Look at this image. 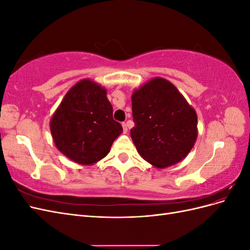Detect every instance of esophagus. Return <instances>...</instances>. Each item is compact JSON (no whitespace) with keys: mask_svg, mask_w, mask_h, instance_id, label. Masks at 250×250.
Returning <instances> with one entry per match:
<instances>
[{"mask_svg":"<svg viewBox=\"0 0 250 250\" xmlns=\"http://www.w3.org/2000/svg\"><path fill=\"white\" fill-rule=\"evenodd\" d=\"M122 126H123V131H124V133H126L127 132V124L124 122V123H122Z\"/></svg>","mask_w":250,"mask_h":250,"instance_id":"obj_1","label":"esophagus"}]
</instances>
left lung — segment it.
<instances>
[{"label": "left lung", "mask_w": 250, "mask_h": 250, "mask_svg": "<svg viewBox=\"0 0 250 250\" xmlns=\"http://www.w3.org/2000/svg\"><path fill=\"white\" fill-rule=\"evenodd\" d=\"M131 139L144 160L156 168L175 165L197 139V116L178 89L154 78L132 94Z\"/></svg>", "instance_id": "left-lung-1"}]
</instances>
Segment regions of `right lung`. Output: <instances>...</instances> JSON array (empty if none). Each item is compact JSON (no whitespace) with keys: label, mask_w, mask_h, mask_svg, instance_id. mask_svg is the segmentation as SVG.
<instances>
[{"label":"right lung","mask_w":250,"mask_h":250,"mask_svg":"<svg viewBox=\"0 0 250 250\" xmlns=\"http://www.w3.org/2000/svg\"><path fill=\"white\" fill-rule=\"evenodd\" d=\"M50 128L58 150L81 165H92L106 156L123 131L112 118L106 90L90 80L78 82L67 92Z\"/></svg>","instance_id":"obj_1"}]
</instances>
